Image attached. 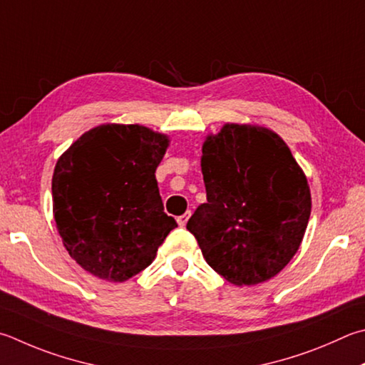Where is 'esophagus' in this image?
<instances>
[{"instance_id": "esophagus-1", "label": "esophagus", "mask_w": 365, "mask_h": 365, "mask_svg": "<svg viewBox=\"0 0 365 365\" xmlns=\"http://www.w3.org/2000/svg\"><path fill=\"white\" fill-rule=\"evenodd\" d=\"M188 218H190V212H187V214H183V215H178L177 223L180 225V227H185V225H187V222H188Z\"/></svg>"}]
</instances>
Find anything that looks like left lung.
Masks as SVG:
<instances>
[{
	"instance_id": "left-lung-1",
	"label": "left lung",
	"mask_w": 365,
	"mask_h": 365,
	"mask_svg": "<svg viewBox=\"0 0 365 365\" xmlns=\"http://www.w3.org/2000/svg\"><path fill=\"white\" fill-rule=\"evenodd\" d=\"M207 202L187 223L205 262L235 286L274 277L300 247L311 214L307 175L267 128L225 124L202 145Z\"/></svg>"
}]
</instances>
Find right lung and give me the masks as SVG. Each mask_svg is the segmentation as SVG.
Segmentation results:
<instances>
[{"label":"right lung","instance_id":"add662e5","mask_svg":"<svg viewBox=\"0 0 365 365\" xmlns=\"http://www.w3.org/2000/svg\"><path fill=\"white\" fill-rule=\"evenodd\" d=\"M168 147V135L145 125L102 124L58 158L52 212L65 249L88 273L128 281L177 227L155 177Z\"/></svg>","mask_w":365,"mask_h":365}]
</instances>
